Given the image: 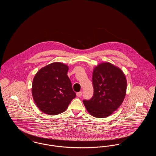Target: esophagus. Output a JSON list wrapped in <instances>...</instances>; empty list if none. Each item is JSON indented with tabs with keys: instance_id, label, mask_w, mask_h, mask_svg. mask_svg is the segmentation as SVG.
I'll use <instances>...</instances> for the list:
<instances>
[{
	"instance_id": "1",
	"label": "esophagus",
	"mask_w": 156,
	"mask_h": 156,
	"mask_svg": "<svg viewBox=\"0 0 156 156\" xmlns=\"http://www.w3.org/2000/svg\"><path fill=\"white\" fill-rule=\"evenodd\" d=\"M82 92H78V93H76V96L78 97H81L82 96Z\"/></svg>"
}]
</instances>
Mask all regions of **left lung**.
I'll list each match as a JSON object with an SVG mask.
<instances>
[{
	"label": "left lung",
	"instance_id": "obj_1",
	"mask_svg": "<svg viewBox=\"0 0 156 156\" xmlns=\"http://www.w3.org/2000/svg\"><path fill=\"white\" fill-rule=\"evenodd\" d=\"M94 95L83 100L87 111L98 118L109 116L122 104L126 95L127 81L119 68L106 62L94 68L92 75Z\"/></svg>",
	"mask_w": 156,
	"mask_h": 156
}]
</instances>
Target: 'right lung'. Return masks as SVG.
<instances>
[{
  "instance_id": "add662e5",
  "label": "right lung",
  "mask_w": 156,
  "mask_h": 156,
  "mask_svg": "<svg viewBox=\"0 0 156 156\" xmlns=\"http://www.w3.org/2000/svg\"><path fill=\"white\" fill-rule=\"evenodd\" d=\"M67 65L52 62L41 68L32 83V96L38 109L49 115L66 111L76 97L67 73Z\"/></svg>"
}]
</instances>
